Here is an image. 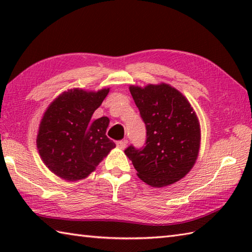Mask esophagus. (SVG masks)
I'll return each instance as SVG.
<instances>
[{
    "label": "esophagus",
    "mask_w": 252,
    "mask_h": 252,
    "mask_svg": "<svg viewBox=\"0 0 252 252\" xmlns=\"http://www.w3.org/2000/svg\"><path fill=\"white\" fill-rule=\"evenodd\" d=\"M116 145H117V147H119L121 149H125L126 146V141H117Z\"/></svg>",
    "instance_id": "34e87169"
}]
</instances>
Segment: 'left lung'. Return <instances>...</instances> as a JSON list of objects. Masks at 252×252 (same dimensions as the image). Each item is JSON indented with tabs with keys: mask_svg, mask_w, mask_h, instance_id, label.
I'll list each match as a JSON object with an SVG mask.
<instances>
[{
	"mask_svg": "<svg viewBox=\"0 0 252 252\" xmlns=\"http://www.w3.org/2000/svg\"><path fill=\"white\" fill-rule=\"evenodd\" d=\"M146 126L144 146L130 145L125 153L138 178L162 187L184 178L194 165L200 145V127L190 104L168 84L130 87Z\"/></svg>",
	"mask_w": 252,
	"mask_h": 252,
	"instance_id": "obj_1",
	"label": "left lung"
}]
</instances>
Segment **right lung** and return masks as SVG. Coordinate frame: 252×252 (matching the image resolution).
Wrapping results in <instances>:
<instances>
[{
    "mask_svg": "<svg viewBox=\"0 0 252 252\" xmlns=\"http://www.w3.org/2000/svg\"><path fill=\"white\" fill-rule=\"evenodd\" d=\"M109 89L98 92L71 90L53 101L41 121L36 145L52 172L63 180L88 176L116 144L106 135L109 119L92 120Z\"/></svg>",
    "mask_w": 252,
    "mask_h": 252,
    "instance_id": "obj_1",
    "label": "right lung"
}]
</instances>
